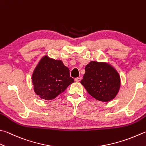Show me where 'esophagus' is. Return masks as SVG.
Here are the masks:
<instances>
[{
	"label": "esophagus",
	"mask_w": 146,
	"mask_h": 146,
	"mask_svg": "<svg viewBox=\"0 0 146 146\" xmlns=\"http://www.w3.org/2000/svg\"><path fill=\"white\" fill-rule=\"evenodd\" d=\"M81 80V77H79V78H76V79H75V81H76V82H79V81H80Z\"/></svg>",
	"instance_id": "esophagus-1"
}]
</instances>
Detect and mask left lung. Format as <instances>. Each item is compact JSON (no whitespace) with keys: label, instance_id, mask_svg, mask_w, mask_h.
Here are the masks:
<instances>
[{"label":"left lung","instance_id":"8db88e82","mask_svg":"<svg viewBox=\"0 0 146 146\" xmlns=\"http://www.w3.org/2000/svg\"><path fill=\"white\" fill-rule=\"evenodd\" d=\"M85 71L81 83L91 96L104 102L116 97L121 86L116 68L109 63L92 61L86 65Z\"/></svg>","mask_w":146,"mask_h":146}]
</instances>
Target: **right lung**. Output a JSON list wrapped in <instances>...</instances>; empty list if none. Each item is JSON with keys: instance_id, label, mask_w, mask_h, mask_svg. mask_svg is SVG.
Returning <instances> with one entry per match:
<instances>
[{"instance_id": "obj_1", "label": "right lung", "mask_w": 146, "mask_h": 146, "mask_svg": "<svg viewBox=\"0 0 146 146\" xmlns=\"http://www.w3.org/2000/svg\"><path fill=\"white\" fill-rule=\"evenodd\" d=\"M70 70L62 60L45 55L40 60L32 76V82L36 95L46 100L55 98L74 82Z\"/></svg>"}]
</instances>
